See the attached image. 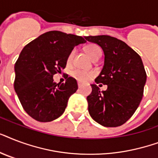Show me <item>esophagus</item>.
<instances>
[{
  "label": "esophagus",
  "instance_id": "34e87169",
  "mask_svg": "<svg viewBox=\"0 0 158 158\" xmlns=\"http://www.w3.org/2000/svg\"><path fill=\"white\" fill-rule=\"evenodd\" d=\"M78 87H79V89H80V88H81V87H82V84H80V83H78Z\"/></svg>",
  "mask_w": 158,
  "mask_h": 158
}]
</instances>
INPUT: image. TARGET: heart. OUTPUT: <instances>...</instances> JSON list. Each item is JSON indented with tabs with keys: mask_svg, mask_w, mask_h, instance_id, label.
<instances>
[{
	"mask_svg": "<svg viewBox=\"0 0 158 158\" xmlns=\"http://www.w3.org/2000/svg\"><path fill=\"white\" fill-rule=\"evenodd\" d=\"M85 50H86L87 54L89 55L93 60L97 58L99 56H102V49L99 46L96 45V44H89V45L87 46ZM74 52H75V50L73 49L72 51H70V52L68 55V56H67V63L68 64H70L73 60ZM94 74H95L93 71H87V70L79 69H75L71 72L72 77L79 82H81V83H85V82L89 81V79H91L94 76Z\"/></svg>",
	"mask_w": 158,
	"mask_h": 158,
	"instance_id": "b5f03b06",
	"label": "heart"
}]
</instances>
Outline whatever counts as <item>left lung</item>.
Masks as SVG:
<instances>
[{"label":"left lung","instance_id":"8db88e82","mask_svg":"<svg viewBox=\"0 0 158 158\" xmlns=\"http://www.w3.org/2000/svg\"><path fill=\"white\" fill-rule=\"evenodd\" d=\"M85 39L103 50V68L95 82L107 85L101 92L96 84H91L92 93L87 97L89 115L105 127L122 125L142 100L147 79L142 59L126 43L110 36H89Z\"/></svg>","mask_w":158,"mask_h":158}]
</instances>
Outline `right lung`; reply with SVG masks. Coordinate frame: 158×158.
Returning <instances> with one entry per match:
<instances>
[{
	"label": "right lung",
	"mask_w": 158,
	"mask_h": 158,
	"mask_svg": "<svg viewBox=\"0 0 158 158\" xmlns=\"http://www.w3.org/2000/svg\"><path fill=\"white\" fill-rule=\"evenodd\" d=\"M84 38L60 31L43 33L23 48L15 64L14 88L26 112L40 122H50L64 113L69 97L78 89L76 79L53 82L65 68L67 56Z\"/></svg>",
	"instance_id": "add662e5"
}]
</instances>
